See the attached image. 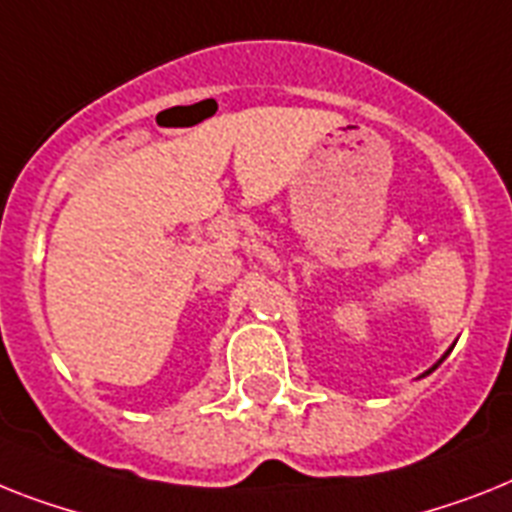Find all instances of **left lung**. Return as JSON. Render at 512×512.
Masks as SVG:
<instances>
[{
    "label": "left lung",
    "mask_w": 512,
    "mask_h": 512,
    "mask_svg": "<svg viewBox=\"0 0 512 512\" xmlns=\"http://www.w3.org/2000/svg\"><path fill=\"white\" fill-rule=\"evenodd\" d=\"M445 356H447V353H445ZM445 356H442V358H439V361H437V363H434V366H432V369H429V371H426V374H432V371H434V369H437V366H439V363H442V361H445Z\"/></svg>",
    "instance_id": "obj_1"
}]
</instances>
